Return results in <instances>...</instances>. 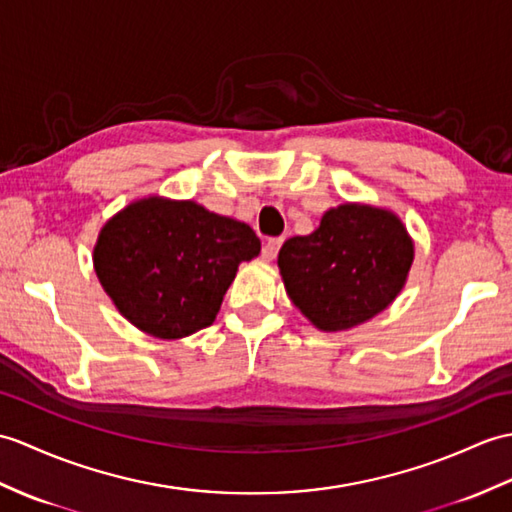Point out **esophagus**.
Listing matches in <instances>:
<instances>
[{
	"label": "esophagus",
	"mask_w": 512,
	"mask_h": 512,
	"mask_svg": "<svg viewBox=\"0 0 512 512\" xmlns=\"http://www.w3.org/2000/svg\"><path fill=\"white\" fill-rule=\"evenodd\" d=\"M281 244H283V237H272V240H268L264 244V248H261V257H264L266 261H272L277 257Z\"/></svg>",
	"instance_id": "esophagus-1"
}]
</instances>
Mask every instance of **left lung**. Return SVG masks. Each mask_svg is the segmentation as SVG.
I'll return each instance as SVG.
<instances>
[{
	"label": "left lung",
	"mask_w": 512,
	"mask_h": 512,
	"mask_svg": "<svg viewBox=\"0 0 512 512\" xmlns=\"http://www.w3.org/2000/svg\"><path fill=\"white\" fill-rule=\"evenodd\" d=\"M412 259V237L395 213L344 202L314 233L290 237L277 264L301 314L320 331H344L397 299Z\"/></svg>",
	"instance_id": "left-lung-1"
}]
</instances>
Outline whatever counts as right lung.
Wrapping results in <instances>:
<instances>
[{
  "label": "right lung",
  "mask_w": 512,
  "mask_h": 512,
  "mask_svg": "<svg viewBox=\"0 0 512 512\" xmlns=\"http://www.w3.org/2000/svg\"><path fill=\"white\" fill-rule=\"evenodd\" d=\"M259 251L248 224L194 200L150 196L104 224L93 268L128 323L154 338L178 340L216 320L237 266Z\"/></svg>",
  "instance_id": "add662e5"
}]
</instances>
